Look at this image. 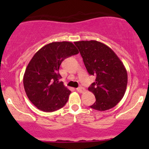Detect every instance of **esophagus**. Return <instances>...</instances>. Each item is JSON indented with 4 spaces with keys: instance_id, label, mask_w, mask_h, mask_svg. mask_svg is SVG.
<instances>
[{
    "instance_id": "esophagus-1",
    "label": "esophagus",
    "mask_w": 149,
    "mask_h": 149,
    "mask_svg": "<svg viewBox=\"0 0 149 149\" xmlns=\"http://www.w3.org/2000/svg\"><path fill=\"white\" fill-rule=\"evenodd\" d=\"M76 91H79V92H80V93H83L85 91V88H84V87L80 86V87H79V88H76Z\"/></svg>"
}]
</instances>
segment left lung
Listing matches in <instances>:
<instances>
[{
  "label": "left lung",
  "mask_w": 149,
  "mask_h": 149,
  "mask_svg": "<svg viewBox=\"0 0 149 149\" xmlns=\"http://www.w3.org/2000/svg\"><path fill=\"white\" fill-rule=\"evenodd\" d=\"M90 75L96 76L88 91L96 102L90 107L105 111L118 104L123 99L127 84L125 68L111 48L96 40L75 42Z\"/></svg>",
  "instance_id": "8db88e82"
}]
</instances>
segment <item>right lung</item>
Here are the masks:
<instances>
[{"label":"right lung","mask_w":149,"mask_h":149,"mask_svg":"<svg viewBox=\"0 0 149 149\" xmlns=\"http://www.w3.org/2000/svg\"><path fill=\"white\" fill-rule=\"evenodd\" d=\"M78 53L70 42H55L34 54L25 70L23 83L29 100L39 109L54 112L67 102L70 91L59 82V68L65 58Z\"/></svg>","instance_id":"obj_1"}]
</instances>
